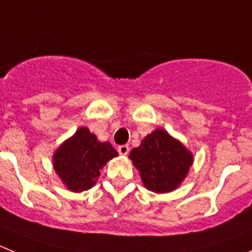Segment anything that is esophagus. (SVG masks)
Returning <instances> with one entry per match:
<instances>
[{"mask_svg":"<svg viewBox=\"0 0 252 252\" xmlns=\"http://www.w3.org/2000/svg\"><path fill=\"white\" fill-rule=\"evenodd\" d=\"M117 151H119L120 155L122 156H126L128 153V151H130V147H128L127 145H121L117 147Z\"/></svg>","mask_w":252,"mask_h":252,"instance_id":"esophagus-1","label":"esophagus"}]
</instances>
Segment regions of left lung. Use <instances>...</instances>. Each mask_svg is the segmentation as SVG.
Returning a JSON list of instances; mask_svg holds the SVG:
<instances>
[{
	"label": "left lung",
	"mask_w": 252,
	"mask_h": 252,
	"mask_svg": "<svg viewBox=\"0 0 252 252\" xmlns=\"http://www.w3.org/2000/svg\"><path fill=\"white\" fill-rule=\"evenodd\" d=\"M133 166L140 171L143 186L156 193L178 188L193 164V155L167 131L157 128L130 152Z\"/></svg>",
	"instance_id": "8db88e82"
}]
</instances>
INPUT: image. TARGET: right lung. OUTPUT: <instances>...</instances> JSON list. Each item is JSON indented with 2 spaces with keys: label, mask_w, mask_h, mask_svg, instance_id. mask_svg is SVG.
Listing matches in <instances>:
<instances>
[{
  "label": "right lung",
  "mask_w": 252,
  "mask_h": 252,
  "mask_svg": "<svg viewBox=\"0 0 252 252\" xmlns=\"http://www.w3.org/2000/svg\"><path fill=\"white\" fill-rule=\"evenodd\" d=\"M117 155L111 143L100 142L89 128L80 127L56 151L53 166L69 190L84 191L95 186L100 169Z\"/></svg>",
  "instance_id": "right-lung-1"
}]
</instances>
